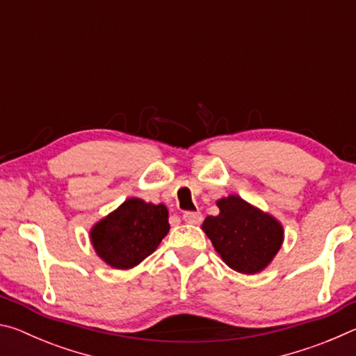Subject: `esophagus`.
Listing matches in <instances>:
<instances>
[{"label": "esophagus", "instance_id": "34e87169", "mask_svg": "<svg viewBox=\"0 0 356 356\" xmlns=\"http://www.w3.org/2000/svg\"><path fill=\"white\" fill-rule=\"evenodd\" d=\"M182 218L185 222H188V225H197V222H201V220H202V213L201 212H184Z\"/></svg>", "mask_w": 356, "mask_h": 356}]
</instances>
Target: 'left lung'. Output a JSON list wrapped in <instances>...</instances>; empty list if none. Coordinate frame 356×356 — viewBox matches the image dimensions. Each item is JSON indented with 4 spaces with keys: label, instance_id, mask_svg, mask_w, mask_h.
<instances>
[{
    "label": "left lung",
    "instance_id": "1",
    "mask_svg": "<svg viewBox=\"0 0 356 356\" xmlns=\"http://www.w3.org/2000/svg\"><path fill=\"white\" fill-rule=\"evenodd\" d=\"M216 206L220 215L207 216L202 225L216 252L236 272H261L281 248L282 226L240 196L222 197Z\"/></svg>",
    "mask_w": 356,
    "mask_h": 356
}]
</instances>
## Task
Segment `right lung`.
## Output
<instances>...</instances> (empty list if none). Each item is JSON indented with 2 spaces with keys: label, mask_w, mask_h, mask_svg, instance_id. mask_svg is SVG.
<instances>
[{
  "label": "right lung",
  "mask_w": 356,
  "mask_h": 356,
  "mask_svg": "<svg viewBox=\"0 0 356 356\" xmlns=\"http://www.w3.org/2000/svg\"><path fill=\"white\" fill-rule=\"evenodd\" d=\"M170 231L168 209L138 197L125 201L92 227L97 254L114 268H131L152 254Z\"/></svg>",
  "instance_id": "add662e5"
}]
</instances>
